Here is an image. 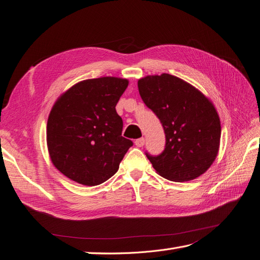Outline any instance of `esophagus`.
Segmentation results:
<instances>
[{"instance_id": "1", "label": "esophagus", "mask_w": 260, "mask_h": 260, "mask_svg": "<svg viewBox=\"0 0 260 260\" xmlns=\"http://www.w3.org/2000/svg\"><path fill=\"white\" fill-rule=\"evenodd\" d=\"M135 143H136V145L138 147H142L144 145V143H145V140H144V138H140V139L136 140Z\"/></svg>"}]
</instances>
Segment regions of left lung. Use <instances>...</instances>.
<instances>
[{"mask_svg": "<svg viewBox=\"0 0 260 260\" xmlns=\"http://www.w3.org/2000/svg\"><path fill=\"white\" fill-rule=\"evenodd\" d=\"M138 88L166 135L160 155L146 153L157 174L184 182L207 171L218 155L221 136L219 115L211 101L192 84L169 74L141 78Z\"/></svg>", "mask_w": 260, "mask_h": 260, "instance_id": "left-lung-1", "label": "left lung"}]
</instances>
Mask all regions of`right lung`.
Returning <instances> with one entry per match:
<instances>
[{
	"label": "right lung",
	"mask_w": 260,
	"mask_h": 260,
	"mask_svg": "<svg viewBox=\"0 0 260 260\" xmlns=\"http://www.w3.org/2000/svg\"><path fill=\"white\" fill-rule=\"evenodd\" d=\"M129 81L102 77L76 83L55 102L46 125V143L55 167L88 186L113 177L132 141L121 136L116 105Z\"/></svg>",
	"instance_id": "add662e5"
}]
</instances>
